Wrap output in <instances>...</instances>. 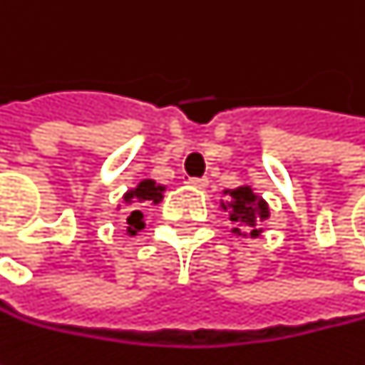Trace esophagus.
<instances>
[{
  "mask_svg": "<svg viewBox=\"0 0 365 365\" xmlns=\"http://www.w3.org/2000/svg\"><path fill=\"white\" fill-rule=\"evenodd\" d=\"M185 183H190V185H194V187H207L209 180H207V178H187Z\"/></svg>",
  "mask_w": 365,
  "mask_h": 365,
  "instance_id": "obj_1",
  "label": "esophagus"
}]
</instances>
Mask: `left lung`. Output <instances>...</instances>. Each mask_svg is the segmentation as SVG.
Returning <instances> with one entry per match:
<instances>
[{
    "mask_svg": "<svg viewBox=\"0 0 365 365\" xmlns=\"http://www.w3.org/2000/svg\"><path fill=\"white\" fill-rule=\"evenodd\" d=\"M224 209L230 215V222L241 228H250L252 235H257V224L268 217V207L262 198H257L252 187H237L224 202ZM239 230V228H237Z\"/></svg>",
    "mask_w": 365,
    "mask_h": 365,
    "instance_id": "obj_1",
    "label": "left lung"
}]
</instances>
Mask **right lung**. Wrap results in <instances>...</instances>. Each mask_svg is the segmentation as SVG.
Masks as SVG:
<instances>
[{
  "label": "right lung",
  "instance_id": "obj_1",
  "mask_svg": "<svg viewBox=\"0 0 365 365\" xmlns=\"http://www.w3.org/2000/svg\"><path fill=\"white\" fill-rule=\"evenodd\" d=\"M163 187L160 185H156V183L152 182V180H145V182H141L135 190H130L128 194H126V198L128 200H135V202H160V198H163ZM141 211H130V215L126 217V224H128V232L130 235H135L137 230H141L143 228V222H141Z\"/></svg>",
  "mask_w": 365,
  "mask_h": 365
}]
</instances>
